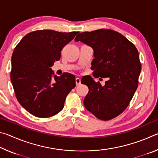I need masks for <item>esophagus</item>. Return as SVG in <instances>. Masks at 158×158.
I'll return each instance as SVG.
<instances>
[{
	"instance_id": "esophagus-1",
	"label": "esophagus",
	"mask_w": 158,
	"mask_h": 158,
	"mask_svg": "<svg viewBox=\"0 0 158 158\" xmlns=\"http://www.w3.org/2000/svg\"><path fill=\"white\" fill-rule=\"evenodd\" d=\"M75 81H76V85H79L80 84H81V79H80L79 78H76Z\"/></svg>"
}]
</instances>
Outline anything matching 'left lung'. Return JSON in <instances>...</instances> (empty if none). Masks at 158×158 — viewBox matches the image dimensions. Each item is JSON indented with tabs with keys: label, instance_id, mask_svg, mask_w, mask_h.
Segmentation results:
<instances>
[{
	"label": "left lung",
	"instance_id": "left-lung-1",
	"mask_svg": "<svg viewBox=\"0 0 158 158\" xmlns=\"http://www.w3.org/2000/svg\"><path fill=\"white\" fill-rule=\"evenodd\" d=\"M74 40L93 49L94 77L109 79L104 85L90 76L81 79L89 90L84 100L85 108L100 120L114 118L127 108L137 89L141 65L137 48L109 29L84 32Z\"/></svg>",
	"mask_w": 158,
	"mask_h": 158
}]
</instances>
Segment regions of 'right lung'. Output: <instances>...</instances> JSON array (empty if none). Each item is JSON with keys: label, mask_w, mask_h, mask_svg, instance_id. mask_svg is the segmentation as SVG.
Masks as SVG:
<instances>
[{"label": "right lung", "mask_w": 158, "mask_h": 158, "mask_svg": "<svg viewBox=\"0 0 158 158\" xmlns=\"http://www.w3.org/2000/svg\"><path fill=\"white\" fill-rule=\"evenodd\" d=\"M79 32L40 30L23 37L13 52L10 79L17 100L39 118L54 116L63 109L67 95L76 85L75 77L54 75L52 67L63 48Z\"/></svg>", "instance_id": "right-lung-1"}]
</instances>
